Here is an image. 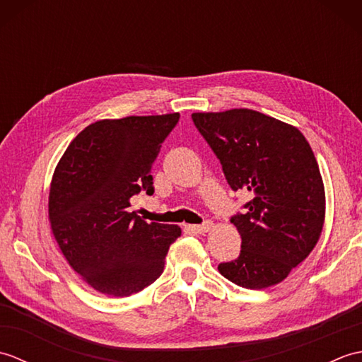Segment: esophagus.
<instances>
[{"instance_id": "1", "label": "esophagus", "mask_w": 362, "mask_h": 362, "mask_svg": "<svg viewBox=\"0 0 362 362\" xmlns=\"http://www.w3.org/2000/svg\"><path fill=\"white\" fill-rule=\"evenodd\" d=\"M211 227H213V222L211 221H206V222H204V224H201V226H191V230H194L196 233H206V232H210Z\"/></svg>"}]
</instances>
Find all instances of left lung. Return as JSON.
<instances>
[{
	"mask_svg": "<svg viewBox=\"0 0 362 362\" xmlns=\"http://www.w3.org/2000/svg\"><path fill=\"white\" fill-rule=\"evenodd\" d=\"M191 117L228 185L253 196L247 211L232 218L240 257L218 271L247 289L279 284L316 247L325 222L324 180L310 143L297 127L250 109Z\"/></svg>",
	"mask_w": 362,
	"mask_h": 362,
	"instance_id": "8db88e82",
	"label": "left lung"
}]
</instances>
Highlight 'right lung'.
Returning <instances> with one entry per match:
<instances>
[{
  "instance_id": "1",
  "label": "right lung",
  "mask_w": 362,
  "mask_h": 362,
  "mask_svg": "<svg viewBox=\"0 0 362 362\" xmlns=\"http://www.w3.org/2000/svg\"><path fill=\"white\" fill-rule=\"evenodd\" d=\"M179 113L99 119L68 146L54 169L48 218L65 259L104 296L129 297L163 272L179 226L146 222L130 197L153 193L151 169Z\"/></svg>"
}]
</instances>
